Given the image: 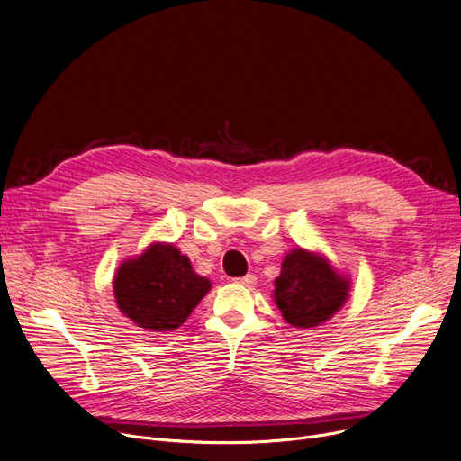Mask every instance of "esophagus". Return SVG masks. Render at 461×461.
Segmentation results:
<instances>
[{
	"label": "esophagus",
	"mask_w": 461,
	"mask_h": 461,
	"mask_svg": "<svg viewBox=\"0 0 461 461\" xmlns=\"http://www.w3.org/2000/svg\"><path fill=\"white\" fill-rule=\"evenodd\" d=\"M256 275H245V276H240V278H237V282L239 284H243V285H254L256 284Z\"/></svg>",
	"instance_id": "1"
}]
</instances>
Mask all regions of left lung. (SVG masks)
I'll use <instances>...</instances> for the list:
<instances>
[{"label":"left lung","mask_w":461,"mask_h":461,"mask_svg":"<svg viewBox=\"0 0 461 461\" xmlns=\"http://www.w3.org/2000/svg\"><path fill=\"white\" fill-rule=\"evenodd\" d=\"M275 301L282 316L294 327H316L348 299L349 284L330 265L303 249L287 254L275 280Z\"/></svg>","instance_id":"1"}]
</instances>
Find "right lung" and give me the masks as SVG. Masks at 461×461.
<instances>
[{
    "label": "right lung",
    "instance_id": "add662e5",
    "mask_svg": "<svg viewBox=\"0 0 461 461\" xmlns=\"http://www.w3.org/2000/svg\"><path fill=\"white\" fill-rule=\"evenodd\" d=\"M211 282L192 271L172 245H153L119 267L113 280L121 312L148 330H174L209 292Z\"/></svg>",
    "mask_w": 461,
    "mask_h": 461
}]
</instances>
